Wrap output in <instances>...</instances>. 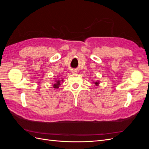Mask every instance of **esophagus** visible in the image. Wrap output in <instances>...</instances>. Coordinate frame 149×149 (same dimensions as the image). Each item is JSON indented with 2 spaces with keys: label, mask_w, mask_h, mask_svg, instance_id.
I'll use <instances>...</instances> for the list:
<instances>
[{
  "label": "esophagus",
  "mask_w": 149,
  "mask_h": 149,
  "mask_svg": "<svg viewBox=\"0 0 149 149\" xmlns=\"http://www.w3.org/2000/svg\"><path fill=\"white\" fill-rule=\"evenodd\" d=\"M73 72H74V71H73Z\"/></svg>",
  "instance_id": "obj_1"
}]
</instances>
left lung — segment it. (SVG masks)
Listing matches in <instances>:
<instances>
[{"mask_svg": "<svg viewBox=\"0 0 149 149\" xmlns=\"http://www.w3.org/2000/svg\"><path fill=\"white\" fill-rule=\"evenodd\" d=\"M94 83H95V84H96V86H97V85H98V84H99V83H98V82H95Z\"/></svg>", "mask_w": 149, "mask_h": 149, "instance_id": "left-lung-1", "label": "left lung"}]
</instances>
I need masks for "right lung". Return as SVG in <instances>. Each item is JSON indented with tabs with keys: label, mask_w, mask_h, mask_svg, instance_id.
<instances>
[{
	"label": "right lung",
	"mask_w": 149,
	"mask_h": 149,
	"mask_svg": "<svg viewBox=\"0 0 149 149\" xmlns=\"http://www.w3.org/2000/svg\"><path fill=\"white\" fill-rule=\"evenodd\" d=\"M61 81H63V79ZM60 81L59 80H58V81H57L56 83L55 84H53V88H59V86H60Z\"/></svg>",
	"instance_id": "add662e5"
}]
</instances>
